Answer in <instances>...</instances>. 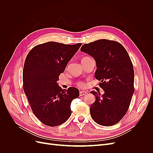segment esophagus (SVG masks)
Returning <instances> with one entry per match:
<instances>
[{
    "instance_id": "1",
    "label": "esophagus",
    "mask_w": 153,
    "mask_h": 153,
    "mask_svg": "<svg viewBox=\"0 0 153 153\" xmlns=\"http://www.w3.org/2000/svg\"><path fill=\"white\" fill-rule=\"evenodd\" d=\"M87 92L85 91H80V96H83L84 95H86Z\"/></svg>"
}]
</instances>
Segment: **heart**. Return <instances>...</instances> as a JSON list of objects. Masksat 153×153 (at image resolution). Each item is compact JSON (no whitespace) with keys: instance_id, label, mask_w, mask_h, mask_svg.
Instances as JSON below:
<instances>
[{"instance_id":"1","label":"heart","mask_w":153,"mask_h":153,"mask_svg":"<svg viewBox=\"0 0 153 153\" xmlns=\"http://www.w3.org/2000/svg\"><path fill=\"white\" fill-rule=\"evenodd\" d=\"M86 58H88V57H84V58H83L82 59H86ZM78 85H79V86L83 87V86L84 85V83H82V82H79V83H78Z\"/></svg>"}]
</instances>
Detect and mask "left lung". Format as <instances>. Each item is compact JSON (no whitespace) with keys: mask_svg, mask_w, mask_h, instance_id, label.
<instances>
[{"mask_svg":"<svg viewBox=\"0 0 153 153\" xmlns=\"http://www.w3.org/2000/svg\"><path fill=\"white\" fill-rule=\"evenodd\" d=\"M80 51L94 59L95 78L105 91L102 95L91 92L96 97L90 108L91 117L101 126H113L127 112L135 91L131 59L121 43L105 39L84 44Z\"/></svg>","mask_w":153,"mask_h":153,"instance_id":"obj_1","label":"left lung"}]
</instances>
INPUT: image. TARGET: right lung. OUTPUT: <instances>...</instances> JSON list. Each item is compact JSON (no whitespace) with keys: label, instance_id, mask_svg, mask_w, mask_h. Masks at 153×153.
<instances>
[{"label":"right lung","instance_id":"add662e5","mask_svg":"<svg viewBox=\"0 0 153 153\" xmlns=\"http://www.w3.org/2000/svg\"><path fill=\"white\" fill-rule=\"evenodd\" d=\"M81 45L50 41L36 46L27 55L23 87L32 112L45 125L59 126L70 117L71 103L79 96V91L62 90L57 82Z\"/></svg>","mask_w":153,"mask_h":153}]
</instances>
